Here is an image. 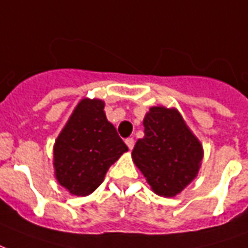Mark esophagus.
Returning <instances> with one entry per match:
<instances>
[{"label": "esophagus", "instance_id": "esophagus-1", "mask_svg": "<svg viewBox=\"0 0 248 248\" xmlns=\"http://www.w3.org/2000/svg\"><path fill=\"white\" fill-rule=\"evenodd\" d=\"M124 142H126V145H127V147H129L130 150L134 147V140H133V138H127Z\"/></svg>", "mask_w": 248, "mask_h": 248}]
</instances>
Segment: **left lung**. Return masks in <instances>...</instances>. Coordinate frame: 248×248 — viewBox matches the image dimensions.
<instances>
[{
	"mask_svg": "<svg viewBox=\"0 0 248 248\" xmlns=\"http://www.w3.org/2000/svg\"><path fill=\"white\" fill-rule=\"evenodd\" d=\"M131 156L156 195L172 198L198 177L203 146L175 108L153 106Z\"/></svg>",
	"mask_w": 248,
	"mask_h": 248,
	"instance_id": "obj_1",
	"label": "left lung"
}]
</instances>
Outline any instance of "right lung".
<instances>
[{
	"instance_id": "obj_1",
	"label": "right lung",
	"mask_w": 248,
	"mask_h": 248,
	"mask_svg": "<svg viewBox=\"0 0 248 248\" xmlns=\"http://www.w3.org/2000/svg\"><path fill=\"white\" fill-rule=\"evenodd\" d=\"M103 108L102 99H81L57 137L54 175L71 195H90L103 182L110 166L129 150Z\"/></svg>"
}]
</instances>
